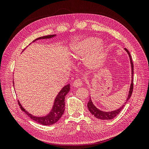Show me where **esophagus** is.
<instances>
[{
	"instance_id": "1",
	"label": "esophagus",
	"mask_w": 149,
	"mask_h": 149,
	"mask_svg": "<svg viewBox=\"0 0 149 149\" xmlns=\"http://www.w3.org/2000/svg\"><path fill=\"white\" fill-rule=\"evenodd\" d=\"M82 85H83V83L81 81V80H80V79L75 80L73 83V86L75 88H77L79 86H81Z\"/></svg>"
}]
</instances>
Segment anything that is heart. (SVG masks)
<instances>
[{
    "label": "heart",
    "mask_w": 149,
    "mask_h": 149,
    "mask_svg": "<svg viewBox=\"0 0 149 149\" xmlns=\"http://www.w3.org/2000/svg\"><path fill=\"white\" fill-rule=\"evenodd\" d=\"M101 40L97 37H89L77 40L70 45V55L73 58L78 59L87 55L84 62L88 66L96 68L102 65L106 56L104 45Z\"/></svg>",
    "instance_id": "obj_1"
}]
</instances>
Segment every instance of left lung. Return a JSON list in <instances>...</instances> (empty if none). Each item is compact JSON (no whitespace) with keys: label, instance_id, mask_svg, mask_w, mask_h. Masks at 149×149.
I'll return each mask as SVG.
<instances>
[{"label":"left lung","instance_id":"left-lung-1","mask_svg":"<svg viewBox=\"0 0 149 149\" xmlns=\"http://www.w3.org/2000/svg\"><path fill=\"white\" fill-rule=\"evenodd\" d=\"M124 50L127 52V53L129 55V60H130V68H131V83H130V88H129V93L127 95V97L126 99L125 102H124V103L123 104V106H121V107H120L119 109H117L116 110L114 111H102L100 109H98L97 107L95 106V105L94 104L92 100L91 96H89V102L88 103V109L90 111V112L97 119H100L101 120H110V119H114L116 116H118L119 112L122 111V109H123L125 104L127 103V101L129 100V98L132 95V91H133V74H134V65L132 63V60L131 58V56L130 55L129 52L127 50V49L124 48Z\"/></svg>","mask_w":149,"mask_h":149}]
</instances>
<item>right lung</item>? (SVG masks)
Returning a JSON list of instances; mask_svg holds the SVG:
<instances>
[{"instance_id": "1", "label": "right lung", "mask_w": 149, "mask_h": 149, "mask_svg": "<svg viewBox=\"0 0 149 149\" xmlns=\"http://www.w3.org/2000/svg\"><path fill=\"white\" fill-rule=\"evenodd\" d=\"M57 35H47V36H43V37H40L37 38H36L33 41L31 42H35V41L38 40H43V39H49V38H52L56 37ZM31 43H30V45ZM28 46L26 48H27ZM26 48L24 49L22 52H23ZM13 84H14V82H13ZM14 86V85H13ZM70 90V84H68L65 85L64 87H63V88L60 90V91L57 94V96H56L55 101H54L53 102V105L52 106V109L50 110L48 114L44 115V116H35L33 115L32 114L30 113L29 112L26 111L25 108L22 106L21 103L19 101H18L19 102V104L20 107V109L22 111H23L24 112H25V114L26 115H28L30 118L35 120L37 123L41 124L44 125H52L53 124L56 123V122L58 121L63 116L64 113L65 111V96H66V94L69 93Z\"/></svg>"}]
</instances>
